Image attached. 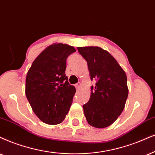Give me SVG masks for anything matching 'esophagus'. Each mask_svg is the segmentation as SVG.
<instances>
[{"label":"esophagus","mask_w":155,"mask_h":155,"mask_svg":"<svg viewBox=\"0 0 155 155\" xmlns=\"http://www.w3.org/2000/svg\"><path fill=\"white\" fill-rule=\"evenodd\" d=\"M81 82H78V83L76 84V87L77 88V89H79V88H80V87H81Z\"/></svg>","instance_id":"obj_1"}]
</instances>
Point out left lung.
<instances>
[{
	"instance_id": "obj_1",
	"label": "left lung",
	"mask_w": 155,
	"mask_h": 155,
	"mask_svg": "<svg viewBox=\"0 0 155 155\" xmlns=\"http://www.w3.org/2000/svg\"><path fill=\"white\" fill-rule=\"evenodd\" d=\"M87 61L90 79H95L91 87L89 101L83 106L88 123L96 128L112 124L122 112L128 97L125 71L109 52L99 46L77 47Z\"/></svg>"
}]
</instances>
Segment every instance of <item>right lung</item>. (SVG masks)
I'll return each instance as SVG.
<instances>
[{
	"instance_id": "obj_1",
	"label": "right lung",
	"mask_w": 155,
	"mask_h": 155,
	"mask_svg": "<svg viewBox=\"0 0 155 155\" xmlns=\"http://www.w3.org/2000/svg\"><path fill=\"white\" fill-rule=\"evenodd\" d=\"M68 44H53L37 56L25 78V96L34 112L43 122L56 125L65 119L76 88L65 74L66 58L75 52Z\"/></svg>"
}]
</instances>
